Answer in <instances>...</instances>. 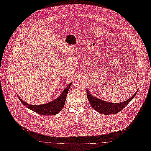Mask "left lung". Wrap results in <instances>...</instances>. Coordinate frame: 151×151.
I'll list each match as a JSON object with an SVG mask.
<instances>
[{"mask_svg": "<svg viewBox=\"0 0 151 151\" xmlns=\"http://www.w3.org/2000/svg\"><path fill=\"white\" fill-rule=\"evenodd\" d=\"M87 99L89 103L91 105L92 108L95 109L98 112L105 114V115H110L115 114L122 111L124 108H125L129 102L134 98L137 91L128 100L122 103H112L104 101H102L93 96H92L89 93L88 90H86Z\"/></svg>", "mask_w": 151, "mask_h": 151, "instance_id": "left-lung-1", "label": "left lung"}]
</instances>
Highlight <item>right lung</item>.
I'll list each match as a JSON object with an SVG mask.
<instances>
[{"mask_svg":"<svg viewBox=\"0 0 151 151\" xmlns=\"http://www.w3.org/2000/svg\"><path fill=\"white\" fill-rule=\"evenodd\" d=\"M71 84L72 83H70L67 86V87L64 90V91L61 93V95H60L57 99H56L55 100L49 103L43 104V105H30L23 101L18 96V97L23 105H24L28 109L35 111V112L40 115H53L57 114L63 109L65 105L66 98Z\"/></svg>","mask_w":151,"mask_h":151,"instance_id":"obj_1","label":"right lung"}]
</instances>
